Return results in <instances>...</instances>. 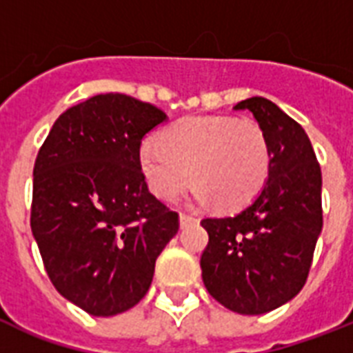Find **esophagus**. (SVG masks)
<instances>
[{
    "label": "esophagus",
    "instance_id": "esophagus-1",
    "mask_svg": "<svg viewBox=\"0 0 353 353\" xmlns=\"http://www.w3.org/2000/svg\"><path fill=\"white\" fill-rule=\"evenodd\" d=\"M196 218H194V216H190V214H181L179 216V223H181V229H185V227H188V225H192V223H196Z\"/></svg>",
    "mask_w": 353,
    "mask_h": 353
}]
</instances>
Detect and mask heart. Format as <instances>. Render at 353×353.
<instances>
[{
    "instance_id": "1",
    "label": "heart",
    "mask_w": 353,
    "mask_h": 353,
    "mask_svg": "<svg viewBox=\"0 0 353 353\" xmlns=\"http://www.w3.org/2000/svg\"><path fill=\"white\" fill-rule=\"evenodd\" d=\"M139 165L150 190L174 199L190 185L198 203L243 209L262 192L271 172V150L262 128L227 115H190L146 141Z\"/></svg>"
}]
</instances>
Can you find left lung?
I'll use <instances>...</instances> for the list:
<instances>
[{
    "mask_svg": "<svg viewBox=\"0 0 353 353\" xmlns=\"http://www.w3.org/2000/svg\"><path fill=\"white\" fill-rule=\"evenodd\" d=\"M269 141L271 172L249 207L236 216L205 218L209 232L199 265L210 295L231 312L262 315L304 288L323 231V176L296 121L263 97L238 102Z\"/></svg>",
    "mask_w": 353,
    "mask_h": 353,
    "instance_id": "obj_1",
    "label": "left lung"
}]
</instances>
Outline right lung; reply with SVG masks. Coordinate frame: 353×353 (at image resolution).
<instances>
[{
  "label": "right lung",
  "instance_id": "obj_1",
  "mask_svg": "<svg viewBox=\"0 0 353 353\" xmlns=\"http://www.w3.org/2000/svg\"><path fill=\"white\" fill-rule=\"evenodd\" d=\"M166 115L121 93L63 112L36 155L30 229L52 285L95 317L137 304L179 214L148 190L141 141Z\"/></svg>",
  "mask_w": 353,
  "mask_h": 353
}]
</instances>
